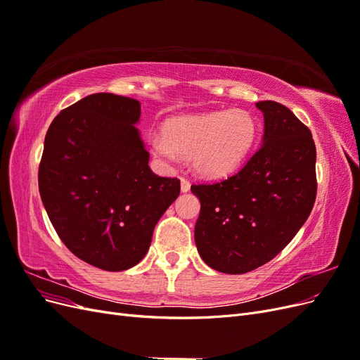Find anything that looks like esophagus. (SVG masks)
I'll return each instance as SVG.
<instances>
[{"label": "esophagus", "instance_id": "1", "mask_svg": "<svg viewBox=\"0 0 360 360\" xmlns=\"http://www.w3.org/2000/svg\"><path fill=\"white\" fill-rule=\"evenodd\" d=\"M180 189L183 193H186L191 191V183L186 180V179H181L180 180Z\"/></svg>", "mask_w": 360, "mask_h": 360}]
</instances>
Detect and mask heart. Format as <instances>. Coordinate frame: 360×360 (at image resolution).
Returning <instances> with one entry per match:
<instances>
[{
	"instance_id": "obj_1",
	"label": "heart",
	"mask_w": 360,
	"mask_h": 360,
	"mask_svg": "<svg viewBox=\"0 0 360 360\" xmlns=\"http://www.w3.org/2000/svg\"><path fill=\"white\" fill-rule=\"evenodd\" d=\"M257 136V118L249 111L221 110L169 118L163 135L151 138V147L168 162L186 156L198 176L217 180L238 169Z\"/></svg>"
}]
</instances>
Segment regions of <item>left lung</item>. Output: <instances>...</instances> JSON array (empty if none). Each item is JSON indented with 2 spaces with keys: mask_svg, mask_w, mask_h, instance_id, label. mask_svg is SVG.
<instances>
[{
  "mask_svg": "<svg viewBox=\"0 0 360 360\" xmlns=\"http://www.w3.org/2000/svg\"><path fill=\"white\" fill-rule=\"evenodd\" d=\"M255 106L264 117L261 147L234 176L191 188L201 202L198 254L207 266L230 275L275 258L307 222L317 193L309 129L278 102Z\"/></svg>",
  "mask_w": 360,
  "mask_h": 360,
  "instance_id": "left-lung-1",
  "label": "left lung"
}]
</instances>
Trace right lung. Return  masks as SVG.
<instances>
[{"mask_svg":"<svg viewBox=\"0 0 360 360\" xmlns=\"http://www.w3.org/2000/svg\"><path fill=\"white\" fill-rule=\"evenodd\" d=\"M141 103L96 93L51 123L39 167L41 202L58 237L85 263L108 271L136 266L180 181L150 169Z\"/></svg>","mask_w":360,"mask_h":360,"instance_id":"add662e5","label":"right lung"}]
</instances>
